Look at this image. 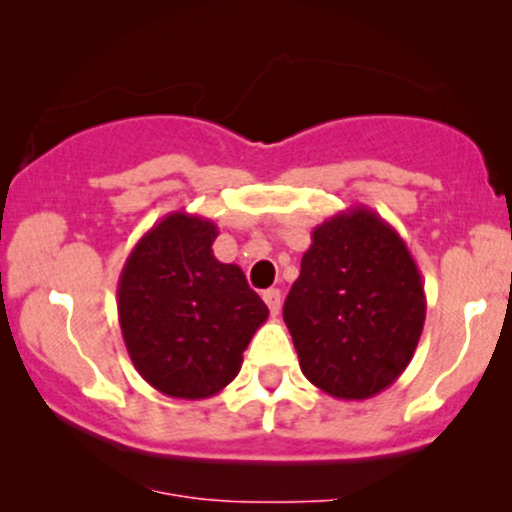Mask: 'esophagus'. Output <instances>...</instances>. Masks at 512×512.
Segmentation results:
<instances>
[{
  "label": "esophagus",
  "mask_w": 512,
  "mask_h": 512,
  "mask_svg": "<svg viewBox=\"0 0 512 512\" xmlns=\"http://www.w3.org/2000/svg\"><path fill=\"white\" fill-rule=\"evenodd\" d=\"M262 298H264V303H267L269 313L279 315V310H281V291L279 289H267V291L262 293Z\"/></svg>",
  "instance_id": "obj_1"
}]
</instances>
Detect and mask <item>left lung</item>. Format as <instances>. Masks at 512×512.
<instances>
[{
    "mask_svg": "<svg viewBox=\"0 0 512 512\" xmlns=\"http://www.w3.org/2000/svg\"><path fill=\"white\" fill-rule=\"evenodd\" d=\"M284 303L298 363L317 390L368 399L409 366L426 293L402 236L378 211L349 207L315 226Z\"/></svg>",
    "mask_w": 512,
    "mask_h": 512,
    "instance_id": "1",
    "label": "left lung"
}]
</instances>
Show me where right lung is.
Listing matches in <instances>:
<instances>
[{
	"instance_id": "obj_1",
	"label": "right lung",
	"mask_w": 512,
	"mask_h": 512,
	"mask_svg": "<svg viewBox=\"0 0 512 512\" xmlns=\"http://www.w3.org/2000/svg\"><path fill=\"white\" fill-rule=\"evenodd\" d=\"M219 228L173 211L129 252L117 317L134 368L175 399H207L231 383L269 310L238 264L214 257Z\"/></svg>"
}]
</instances>
